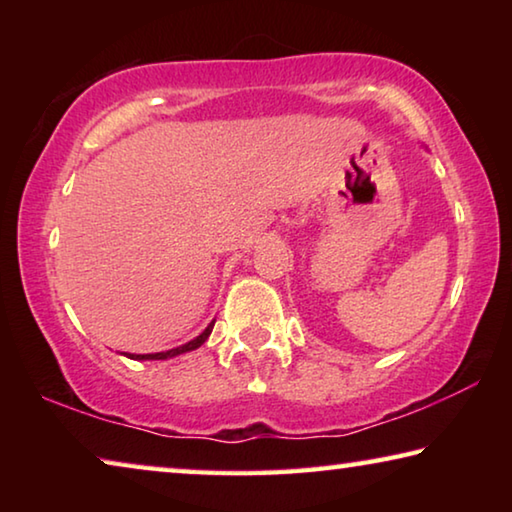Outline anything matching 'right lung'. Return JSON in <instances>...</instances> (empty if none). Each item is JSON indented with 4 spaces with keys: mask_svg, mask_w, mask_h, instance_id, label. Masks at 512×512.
Listing matches in <instances>:
<instances>
[{
    "mask_svg": "<svg viewBox=\"0 0 512 512\" xmlns=\"http://www.w3.org/2000/svg\"><path fill=\"white\" fill-rule=\"evenodd\" d=\"M212 327H214V320L210 325L205 327L203 334H198L194 341H189L185 345H180V348H173L167 352H155V354H128V359H135V361H144V359H151V361H160V359H171V357H178V354H185V352H192L196 348H201V345L207 341V336L212 334Z\"/></svg>",
    "mask_w": 512,
    "mask_h": 512,
    "instance_id": "add662e5",
    "label": "right lung"
}]
</instances>
